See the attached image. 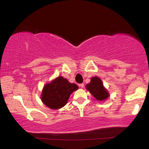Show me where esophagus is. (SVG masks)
Masks as SVG:
<instances>
[{"label": "esophagus", "instance_id": "1", "mask_svg": "<svg viewBox=\"0 0 149 149\" xmlns=\"http://www.w3.org/2000/svg\"><path fill=\"white\" fill-rule=\"evenodd\" d=\"M84 84L83 83H82V84H79V86L81 88H83L84 87Z\"/></svg>", "mask_w": 149, "mask_h": 149}]
</instances>
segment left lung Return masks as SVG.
I'll list each match as a JSON object with an SVG mask.
<instances>
[{"instance_id": "left-lung-1", "label": "left lung", "mask_w": 149, "mask_h": 149, "mask_svg": "<svg viewBox=\"0 0 149 149\" xmlns=\"http://www.w3.org/2000/svg\"><path fill=\"white\" fill-rule=\"evenodd\" d=\"M86 88L97 100H106L109 96L108 91L103 86L102 81L98 77L91 78L90 83L86 84Z\"/></svg>"}]
</instances>
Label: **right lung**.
<instances>
[{
  "instance_id": "add662e5",
  "label": "right lung",
  "mask_w": 149,
  "mask_h": 149,
  "mask_svg": "<svg viewBox=\"0 0 149 149\" xmlns=\"http://www.w3.org/2000/svg\"><path fill=\"white\" fill-rule=\"evenodd\" d=\"M78 89L74 83L59 76L43 87L41 100L45 106L52 109H60L66 105L71 93Z\"/></svg>"
}]
</instances>
